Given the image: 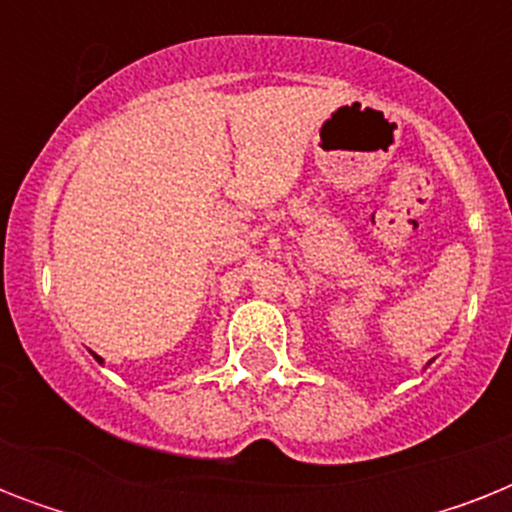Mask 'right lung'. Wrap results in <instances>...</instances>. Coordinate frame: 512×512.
I'll return each mask as SVG.
<instances>
[{"label": "right lung", "instance_id": "obj_1", "mask_svg": "<svg viewBox=\"0 0 512 512\" xmlns=\"http://www.w3.org/2000/svg\"><path fill=\"white\" fill-rule=\"evenodd\" d=\"M90 353H92V350H90ZM92 356H95V361H98V364H103V358H100L98 353H92Z\"/></svg>", "mask_w": 512, "mask_h": 512}]
</instances>
